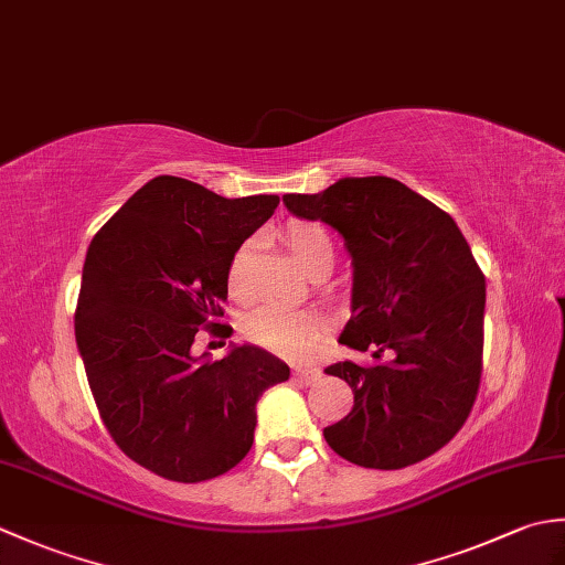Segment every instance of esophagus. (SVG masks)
<instances>
[{
	"label": "esophagus",
	"instance_id": "obj_1",
	"mask_svg": "<svg viewBox=\"0 0 565 565\" xmlns=\"http://www.w3.org/2000/svg\"><path fill=\"white\" fill-rule=\"evenodd\" d=\"M320 376H322L320 369H298L296 371V379L301 381V383H306V386H313V383L320 381Z\"/></svg>",
	"mask_w": 565,
	"mask_h": 565
}]
</instances>
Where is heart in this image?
<instances>
[{"instance_id":"heart-1","label":"heart","mask_w":565,"mask_h":565,"mask_svg":"<svg viewBox=\"0 0 565 565\" xmlns=\"http://www.w3.org/2000/svg\"><path fill=\"white\" fill-rule=\"evenodd\" d=\"M281 243L289 249L294 262L308 276H322L332 267L334 245L328 231L310 221H289L281 227ZM252 267V245L245 243L235 249L227 264V289L235 298L247 296ZM243 332L249 342L286 359H306L313 354L320 342L328 338L330 318L320 310L259 306L243 322Z\"/></svg>"}]
</instances>
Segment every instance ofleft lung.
I'll return each instance as SVG.
<instances>
[{"instance_id": "left-lung-1", "label": "left lung", "mask_w": 565, "mask_h": 565, "mask_svg": "<svg viewBox=\"0 0 565 565\" xmlns=\"http://www.w3.org/2000/svg\"><path fill=\"white\" fill-rule=\"evenodd\" d=\"M298 218L322 221L352 255V318L340 342L393 352L388 362H338L354 407L322 429L332 451L395 471L454 439L483 371L486 276L459 225L391 177H344L320 194H286Z\"/></svg>"}]
</instances>
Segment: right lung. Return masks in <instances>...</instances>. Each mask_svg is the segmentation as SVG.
Segmentation results:
<instances>
[{
  "mask_svg": "<svg viewBox=\"0 0 565 565\" xmlns=\"http://www.w3.org/2000/svg\"><path fill=\"white\" fill-rule=\"evenodd\" d=\"M279 196L225 199L182 177H154L94 235L75 338L106 429L167 481L201 483L245 459L257 401L289 366L255 344L213 362L191 354L227 298L235 249L271 218Z\"/></svg>",
  "mask_w": 565,
  "mask_h": 565,
  "instance_id": "1",
  "label": "right lung"
}]
</instances>
